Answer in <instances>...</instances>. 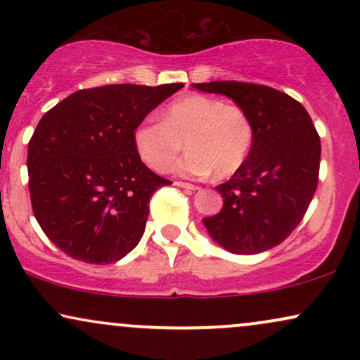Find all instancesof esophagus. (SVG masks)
I'll list each match as a JSON object with an SVG mask.
<instances>
[{
    "instance_id": "34e87169",
    "label": "esophagus",
    "mask_w": 360,
    "mask_h": 360,
    "mask_svg": "<svg viewBox=\"0 0 360 360\" xmlns=\"http://www.w3.org/2000/svg\"><path fill=\"white\" fill-rule=\"evenodd\" d=\"M176 186H179V188H184V189H193V191L200 189V186H194L191 183H184V181H176Z\"/></svg>"
}]
</instances>
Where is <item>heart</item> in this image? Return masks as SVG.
Segmentation results:
<instances>
[{
  "mask_svg": "<svg viewBox=\"0 0 360 360\" xmlns=\"http://www.w3.org/2000/svg\"><path fill=\"white\" fill-rule=\"evenodd\" d=\"M134 147L148 167L167 171L189 148L176 171L184 176L225 179L249 157L255 139L252 117L243 106L208 94H188L167 105L160 122H142L134 130Z\"/></svg>",
  "mask_w": 360,
  "mask_h": 360,
  "instance_id": "heart-1",
  "label": "heart"
}]
</instances>
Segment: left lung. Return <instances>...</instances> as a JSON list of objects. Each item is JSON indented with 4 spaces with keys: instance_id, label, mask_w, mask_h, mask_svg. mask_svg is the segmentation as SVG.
I'll return each mask as SVG.
<instances>
[{
    "instance_id": "1",
    "label": "left lung",
    "mask_w": 360,
    "mask_h": 360,
    "mask_svg": "<svg viewBox=\"0 0 360 360\" xmlns=\"http://www.w3.org/2000/svg\"><path fill=\"white\" fill-rule=\"evenodd\" d=\"M249 111L254 146L243 166L217 186L218 214L203 218L213 240L233 254H259L279 245L307 213L320 174L321 143L304 106L271 86L240 81L198 82Z\"/></svg>"
}]
</instances>
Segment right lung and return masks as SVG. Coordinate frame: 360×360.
I'll return each mask as SVG.
<instances>
[{"label": "right lung", "instance_id": "1", "mask_svg": "<svg viewBox=\"0 0 360 360\" xmlns=\"http://www.w3.org/2000/svg\"><path fill=\"white\" fill-rule=\"evenodd\" d=\"M108 84L56 105L28 142V189L40 229L69 257L111 264L137 247L152 194L171 181L140 160L134 130L183 88Z\"/></svg>", "mask_w": 360, "mask_h": 360}]
</instances>
